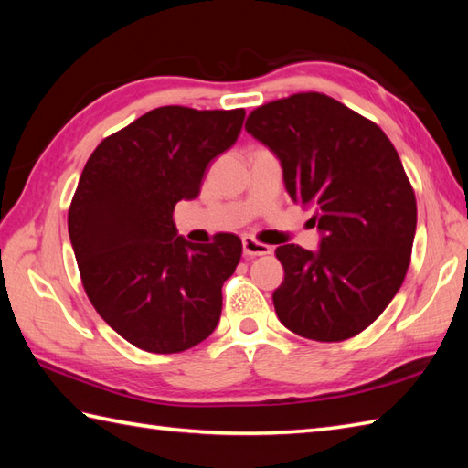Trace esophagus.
Returning a JSON list of instances; mask_svg holds the SVG:
<instances>
[{"label": "esophagus", "instance_id": "1", "mask_svg": "<svg viewBox=\"0 0 468 468\" xmlns=\"http://www.w3.org/2000/svg\"><path fill=\"white\" fill-rule=\"evenodd\" d=\"M271 247L255 241L253 237H243V255L245 257H257V255H270Z\"/></svg>", "mask_w": 468, "mask_h": 468}]
</instances>
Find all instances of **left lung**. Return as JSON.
Segmentation results:
<instances>
[{
    "label": "left lung",
    "mask_w": 468,
    "mask_h": 468,
    "mask_svg": "<svg viewBox=\"0 0 468 468\" xmlns=\"http://www.w3.org/2000/svg\"><path fill=\"white\" fill-rule=\"evenodd\" d=\"M247 133L282 161L293 203L314 207L315 253L275 250L280 322L315 342H344L378 320L409 271L416 197L390 138L342 102L300 92L247 116Z\"/></svg>",
    "instance_id": "8db88e82"
}]
</instances>
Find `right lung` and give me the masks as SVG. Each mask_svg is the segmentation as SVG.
I'll return each instance as SVG.
<instances>
[{
    "instance_id": "add662e5",
    "label": "right lung",
    "mask_w": 468,
    "mask_h": 468,
    "mask_svg": "<svg viewBox=\"0 0 468 468\" xmlns=\"http://www.w3.org/2000/svg\"><path fill=\"white\" fill-rule=\"evenodd\" d=\"M245 111L161 106L96 146L68 211L88 300L126 342L153 354L201 344L221 317L241 239L176 235L175 205L201 193L207 165L233 146Z\"/></svg>"
}]
</instances>
